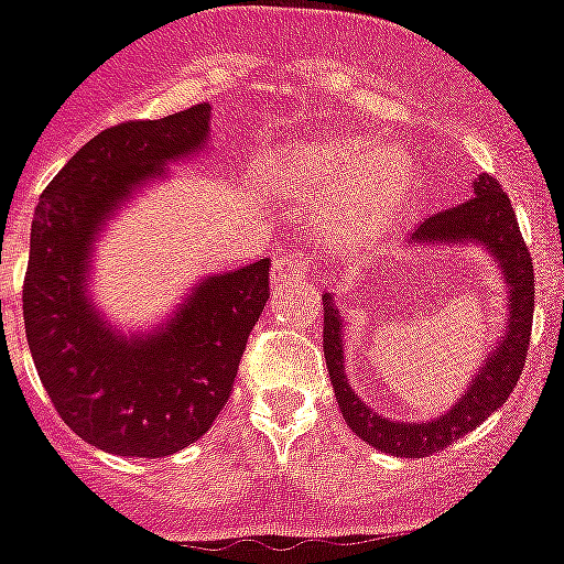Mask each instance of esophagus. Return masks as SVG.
<instances>
[{"label": "esophagus", "mask_w": 564, "mask_h": 564, "mask_svg": "<svg viewBox=\"0 0 564 564\" xmlns=\"http://www.w3.org/2000/svg\"><path fill=\"white\" fill-rule=\"evenodd\" d=\"M306 274L304 260L295 254H281L272 263V283L274 286H286V283H297Z\"/></svg>", "instance_id": "1"}]
</instances>
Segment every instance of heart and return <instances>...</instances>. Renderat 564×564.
I'll list each match as a JSON object with an SVG mask.
<instances>
[{
    "mask_svg": "<svg viewBox=\"0 0 564 564\" xmlns=\"http://www.w3.org/2000/svg\"><path fill=\"white\" fill-rule=\"evenodd\" d=\"M263 182L292 214L322 228L336 249H361L397 223L411 187L397 150L333 139L281 155Z\"/></svg>",
    "mask_w": 564,
    "mask_h": 564,
    "instance_id": "heart-1",
    "label": "heart"
}]
</instances>
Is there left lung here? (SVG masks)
Segmentation results:
<instances>
[{
	"mask_svg": "<svg viewBox=\"0 0 564 564\" xmlns=\"http://www.w3.org/2000/svg\"><path fill=\"white\" fill-rule=\"evenodd\" d=\"M409 242L420 249L432 246H480L496 260L507 283V327L496 350H489L484 368L475 373L473 386L446 414L409 423L391 420L370 409L359 393L350 388L345 373V322L333 295L324 292V359H327L329 382L336 391L338 409L345 423L359 434L368 446L397 457H425L441 452L473 432L492 411H498L519 382L530 347V327H533V260L524 246V237L516 223V210L510 196L501 191L498 178L480 173L473 185V196L455 208L437 210L434 217L423 219L414 228Z\"/></svg>",
	"mask_w": 564,
	"mask_h": 564,
	"instance_id": "1",
	"label": "left lung"
}]
</instances>
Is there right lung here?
<instances>
[{"label": "right lung", "mask_w": 564, "mask_h": 564, "mask_svg": "<svg viewBox=\"0 0 564 564\" xmlns=\"http://www.w3.org/2000/svg\"><path fill=\"white\" fill-rule=\"evenodd\" d=\"M208 104L109 127L43 191L31 223L22 315L40 382L77 437L123 457L199 441L235 388L269 301V260L208 274L159 327L127 336L89 295L91 246L107 219L167 164L208 148Z\"/></svg>", "instance_id": "add662e5"}]
</instances>
